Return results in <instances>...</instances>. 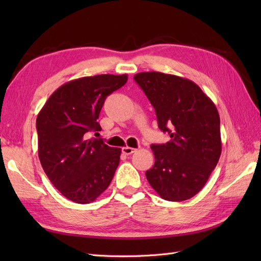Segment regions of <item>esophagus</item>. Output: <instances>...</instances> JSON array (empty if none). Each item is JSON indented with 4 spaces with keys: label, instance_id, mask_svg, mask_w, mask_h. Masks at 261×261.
<instances>
[{
    "label": "esophagus",
    "instance_id": "1",
    "mask_svg": "<svg viewBox=\"0 0 261 261\" xmlns=\"http://www.w3.org/2000/svg\"><path fill=\"white\" fill-rule=\"evenodd\" d=\"M122 152L126 154V156H129V154L136 152V149L131 148V147H123V148H122Z\"/></svg>",
    "mask_w": 261,
    "mask_h": 261
}]
</instances>
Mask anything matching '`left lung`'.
Returning <instances> with one entry per match:
<instances>
[{"instance_id": "obj_1", "label": "left lung", "mask_w": 261, "mask_h": 261, "mask_svg": "<svg viewBox=\"0 0 261 261\" xmlns=\"http://www.w3.org/2000/svg\"><path fill=\"white\" fill-rule=\"evenodd\" d=\"M134 79L154 108L159 129L170 137L163 145H151L149 184L166 201L190 199L206 184L222 151L218 110L190 80L159 71Z\"/></svg>"}]
</instances>
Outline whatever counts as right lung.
<instances>
[{
    "label": "right lung",
    "instance_id": "1",
    "mask_svg": "<svg viewBox=\"0 0 261 261\" xmlns=\"http://www.w3.org/2000/svg\"><path fill=\"white\" fill-rule=\"evenodd\" d=\"M127 75L103 74L70 81L55 91L37 116L38 154L43 170L63 195L80 204L94 202L109 187L120 163V148L102 139L99 112Z\"/></svg>",
    "mask_w": 261,
    "mask_h": 261
}]
</instances>
